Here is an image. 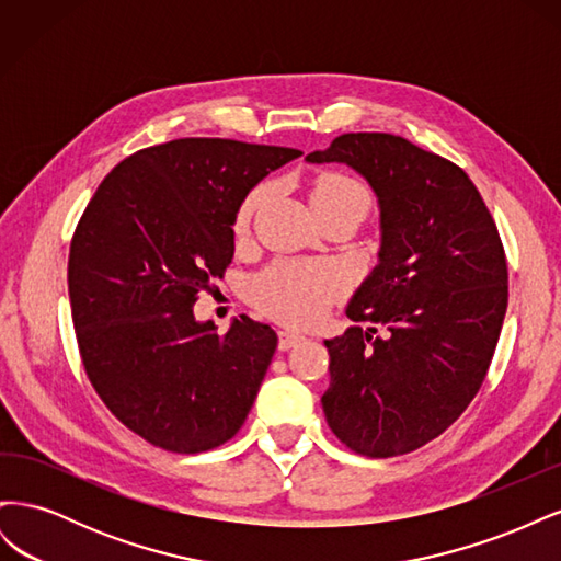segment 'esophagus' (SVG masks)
<instances>
[{
    "instance_id": "34e87169",
    "label": "esophagus",
    "mask_w": 561,
    "mask_h": 561,
    "mask_svg": "<svg viewBox=\"0 0 561 561\" xmlns=\"http://www.w3.org/2000/svg\"><path fill=\"white\" fill-rule=\"evenodd\" d=\"M301 342H307V336H301L297 332H278V348L280 351H290Z\"/></svg>"
}]
</instances>
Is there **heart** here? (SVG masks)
Segmentation results:
<instances>
[{"mask_svg": "<svg viewBox=\"0 0 561 561\" xmlns=\"http://www.w3.org/2000/svg\"><path fill=\"white\" fill-rule=\"evenodd\" d=\"M266 186L252 190L236 213V231L243 233L262 206ZM311 201L318 215L332 210H355L363 217L369 210L367 186L342 171H325L313 180ZM346 274L330 262H278L264 268L248 285L250 299L262 311L287 325H313L346 293Z\"/></svg>", "mask_w": 561, "mask_h": 561, "instance_id": "obj_1", "label": "heart"}]
</instances>
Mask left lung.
<instances>
[{
  "instance_id": "8db88e82",
  "label": "left lung",
  "mask_w": 561,
  "mask_h": 561,
  "mask_svg": "<svg viewBox=\"0 0 561 561\" xmlns=\"http://www.w3.org/2000/svg\"><path fill=\"white\" fill-rule=\"evenodd\" d=\"M309 163H346L381 208L379 264L328 339V426L371 458L410 454L466 412L494 358L507 264L494 217L456 163L390 133H344Z\"/></svg>"
}]
</instances>
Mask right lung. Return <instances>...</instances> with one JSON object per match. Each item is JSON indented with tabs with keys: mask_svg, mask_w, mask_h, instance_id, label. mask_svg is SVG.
Wrapping results in <instances>:
<instances>
[{
	"mask_svg": "<svg viewBox=\"0 0 561 561\" xmlns=\"http://www.w3.org/2000/svg\"><path fill=\"white\" fill-rule=\"evenodd\" d=\"M297 157L171 140L114 165L83 210L67 262L79 355L107 410L149 445L198 454L243 426L278 336L248 316L217 334L194 304L231 264L248 192Z\"/></svg>",
	"mask_w": 561,
	"mask_h": 561,
	"instance_id": "right-lung-1",
	"label": "right lung"
}]
</instances>
